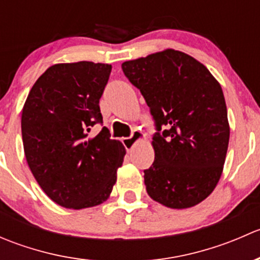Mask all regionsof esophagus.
Returning a JSON list of instances; mask_svg holds the SVG:
<instances>
[{
    "instance_id": "34e87169",
    "label": "esophagus",
    "mask_w": 260,
    "mask_h": 260,
    "mask_svg": "<svg viewBox=\"0 0 260 260\" xmlns=\"http://www.w3.org/2000/svg\"><path fill=\"white\" fill-rule=\"evenodd\" d=\"M142 137H143V133L141 132V131L135 129L132 132V136H131V137H127V138H123L122 142H123V145H124L125 148H127V151H129V149H132L133 146H135L136 143H137Z\"/></svg>"
}]
</instances>
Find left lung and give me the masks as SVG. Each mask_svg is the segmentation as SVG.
Instances as JSON below:
<instances>
[{
    "label": "left lung",
    "mask_w": 260,
    "mask_h": 260,
    "mask_svg": "<svg viewBox=\"0 0 260 260\" xmlns=\"http://www.w3.org/2000/svg\"><path fill=\"white\" fill-rule=\"evenodd\" d=\"M154 119L149 198L171 209L205 200L224 169L230 128L224 94L205 65L174 49L122 64Z\"/></svg>",
    "instance_id": "left-lung-1"
}]
</instances>
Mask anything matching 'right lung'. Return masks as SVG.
<instances>
[{
  "mask_svg": "<svg viewBox=\"0 0 260 260\" xmlns=\"http://www.w3.org/2000/svg\"><path fill=\"white\" fill-rule=\"evenodd\" d=\"M112 65L78 61L50 67L31 88L21 117L26 161L44 192L68 209L104 203L117 181L125 148L111 140L99 99Z\"/></svg>",
  "mask_w": 260,
  "mask_h": 260,
  "instance_id": "right-lung-1",
  "label": "right lung"
}]
</instances>
